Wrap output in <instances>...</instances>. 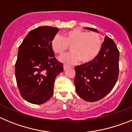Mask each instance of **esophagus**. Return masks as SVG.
Returning <instances> with one entry per match:
<instances>
[{"label":"esophagus","mask_w":132,"mask_h":132,"mask_svg":"<svg viewBox=\"0 0 132 132\" xmlns=\"http://www.w3.org/2000/svg\"><path fill=\"white\" fill-rule=\"evenodd\" d=\"M67 68H68V66L66 65H63V69L64 71H66V70L67 69Z\"/></svg>","instance_id":"34e87169"}]
</instances>
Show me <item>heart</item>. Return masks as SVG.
<instances>
[{"mask_svg": "<svg viewBox=\"0 0 132 132\" xmlns=\"http://www.w3.org/2000/svg\"><path fill=\"white\" fill-rule=\"evenodd\" d=\"M102 45L101 36L97 32H88L79 29L70 30L63 36L57 34L51 41L53 52L63 55L71 47L72 52L62 56L59 60L67 64L76 63L80 60L84 63L94 60Z\"/></svg>", "mask_w": 132, "mask_h": 132, "instance_id": "1", "label": "heart"}]
</instances>
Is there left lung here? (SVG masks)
Listing matches in <instances>:
<instances>
[{
	"instance_id": "obj_1",
	"label": "left lung",
	"mask_w": 132,
	"mask_h": 132,
	"mask_svg": "<svg viewBox=\"0 0 132 132\" xmlns=\"http://www.w3.org/2000/svg\"><path fill=\"white\" fill-rule=\"evenodd\" d=\"M90 30L98 31L91 28ZM120 53L114 41L106 36L101 52L94 60L75 67V85L81 98L95 102L111 91L119 74Z\"/></svg>"
}]
</instances>
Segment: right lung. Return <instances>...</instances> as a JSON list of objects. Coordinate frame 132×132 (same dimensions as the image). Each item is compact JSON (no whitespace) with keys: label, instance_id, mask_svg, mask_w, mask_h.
Returning a JSON list of instances; mask_svg holds the SVG:
<instances>
[{"label":"right lung","instance_id":"1","mask_svg":"<svg viewBox=\"0 0 132 132\" xmlns=\"http://www.w3.org/2000/svg\"><path fill=\"white\" fill-rule=\"evenodd\" d=\"M58 31L54 27H38L28 34L19 46L15 76L21 96L30 103L42 104L50 100L55 79L63 71L51 47Z\"/></svg>","mask_w":132,"mask_h":132}]
</instances>
